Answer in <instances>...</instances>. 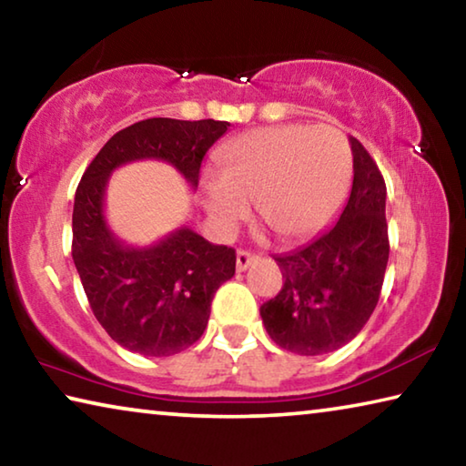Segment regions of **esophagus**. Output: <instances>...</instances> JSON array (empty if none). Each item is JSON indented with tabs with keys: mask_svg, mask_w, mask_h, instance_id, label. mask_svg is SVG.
<instances>
[{
	"mask_svg": "<svg viewBox=\"0 0 466 466\" xmlns=\"http://www.w3.org/2000/svg\"><path fill=\"white\" fill-rule=\"evenodd\" d=\"M257 261V255H252L248 250H238L236 252V269L244 271L250 263Z\"/></svg>",
	"mask_w": 466,
	"mask_h": 466,
	"instance_id": "1",
	"label": "esophagus"
}]
</instances>
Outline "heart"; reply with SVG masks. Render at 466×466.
Here are the masks:
<instances>
[{
    "label": "heart",
    "instance_id": "heart-1",
    "mask_svg": "<svg viewBox=\"0 0 466 466\" xmlns=\"http://www.w3.org/2000/svg\"><path fill=\"white\" fill-rule=\"evenodd\" d=\"M224 170L203 175L211 218L230 230L257 201L258 216L281 238H306L325 228L351 177V152L341 131L327 125H271L222 147Z\"/></svg>",
    "mask_w": 466,
    "mask_h": 466
}]
</instances>
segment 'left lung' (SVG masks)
Masks as SVG:
<instances>
[{"label": "left lung", "instance_id": "8db88e82", "mask_svg": "<svg viewBox=\"0 0 466 466\" xmlns=\"http://www.w3.org/2000/svg\"><path fill=\"white\" fill-rule=\"evenodd\" d=\"M350 199L330 230L278 255L283 286L261 306L267 333L298 356H322L356 337L380 298L389 263L386 185L356 137Z\"/></svg>", "mask_w": 466, "mask_h": 466}]
</instances>
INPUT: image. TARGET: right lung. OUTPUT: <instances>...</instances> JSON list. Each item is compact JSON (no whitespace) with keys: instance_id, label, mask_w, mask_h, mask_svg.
Masks as SVG:
<instances>
[{"instance_id":"1","label":"right lung","mask_w":466,"mask_h":466,"mask_svg":"<svg viewBox=\"0 0 466 466\" xmlns=\"http://www.w3.org/2000/svg\"><path fill=\"white\" fill-rule=\"evenodd\" d=\"M228 127V121L164 116L133 123L102 146L77 185L72 257L86 298L110 339L139 356H175L199 341L214 294L236 271V250L187 226L152 247H125L105 219L108 177L123 164L156 157L195 188L203 156Z\"/></svg>"}]
</instances>
